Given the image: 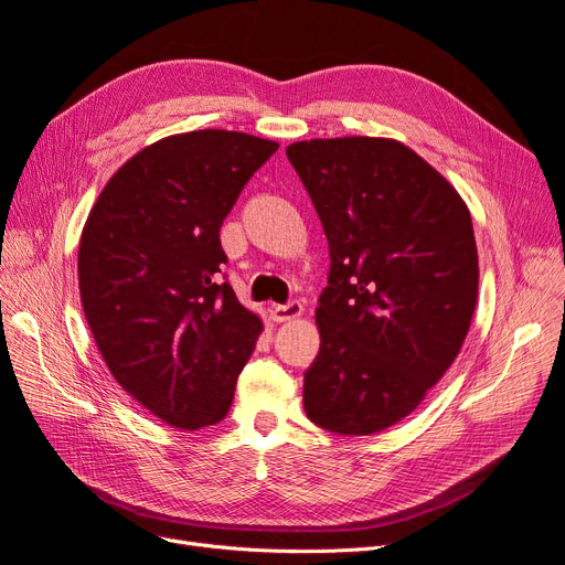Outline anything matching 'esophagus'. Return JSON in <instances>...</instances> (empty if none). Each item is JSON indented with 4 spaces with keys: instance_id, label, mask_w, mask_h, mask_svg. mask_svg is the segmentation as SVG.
Returning a JSON list of instances; mask_svg holds the SVG:
<instances>
[{
    "instance_id": "obj_1",
    "label": "esophagus",
    "mask_w": 565,
    "mask_h": 565,
    "mask_svg": "<svg viewBox=\"0 0 565 565\" xmlns=\"http://www.w3.org/2000/svg\"><path fill=\"white\" fill-rule=\"evenodd\" d=\"M303 313V306L299 301H289V303H276L270 306V318L276 322H289L297 320Z\"/></svg>"
}]
</instances>
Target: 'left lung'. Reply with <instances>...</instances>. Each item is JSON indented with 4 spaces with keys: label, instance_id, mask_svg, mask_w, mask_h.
Here are the masks:
<instances>
[{
    "label": "left lung",
    "instance_id": "obj_1",
    "mask_svg": "<svg viewBox=\"0 0 565 565\" xmlns=\"http://www.w3.org/2000/svg\"><path fill=\"white\" fill-rule=\"evenodd\" d=\"M287 158L332 262L303 409L332 434H377L417 409L465 344L478 297L471 214L401 141L311 139Z\"/></svg>",
    "mask_w": 565,
    "mask_h": 565
}]
</instances>
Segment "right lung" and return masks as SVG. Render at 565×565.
Masks as SVG:
<instances>
[{"instance_id": "obj_1", "label": "right lung", "mask_w": 565, "mask_h": 565, "mask_svg": "<svg viewBox=\"0 0 565 565\" xmlns=\"http://www.w3.org/2000/svg\"><path fill=\"white\" fill-rule=\"evenodd\" d=\"M276 141L200 129L146 146L82 228V309L117 384L174 429L228 415L264 324L218 282V231Z\"/></svg>"}]
</instances>
